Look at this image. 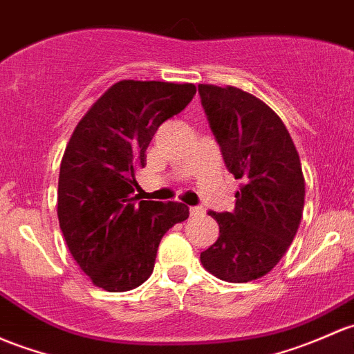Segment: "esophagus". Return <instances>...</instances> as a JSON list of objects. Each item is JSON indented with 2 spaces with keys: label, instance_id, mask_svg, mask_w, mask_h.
<instances>
[{
  "label": "esophagus",
  "instance_id": "34e87169",
  "mask_svg": "<svg viewBox=\"0 0 354 354\" xmlns=\"http://www.w3.org/2000/svg\"><path fill=\"white\" fill-rule=\"evenodd\" d=\"M203 207H200V205H196V207H192L189 208V215H192V217H200V215H203Z\"/></svg>",
  "mask_w": 354,
  "mask_h": 354
}]
</instances>
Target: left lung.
<instances>
[{"instance_id":"left-lung-1","label":"left lung","mask_w":354,"mask_h":354,"mask_svg":"<svg viewBox=\"0 0 354 354\" xmlns=\"http://www.w3.org/2000/svg\"><path fill=\"white\" fill-rule=\"evenodd\" d=\"M198 93L227 169L244 183L232 212L208 210L218 239L200 261L221 280H256L283 258L300 225L305 181L299 152L280 117L256 96L212 84H198Z\"/></svg>"}]
</instances>
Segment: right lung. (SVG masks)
Masks as SVG:
<instances>
[{"label":"right lung","instance_id":"right-lung-1","mask_svg":"<svg viewBox=\"0 0 354 354\" xmlns=\"http://www.w3.org/2000/svg\"><path fill=\"white\" fill-rule=\"evenodd\" d=\"M195 93V84L120 81L71 136L59 173V225L81 270L106 292L142 285L162 236L188 218L185 203L137 202L133 192L154 133Z\"/></svg>","mask_w":354,"mask_h":354}]
</instances>
